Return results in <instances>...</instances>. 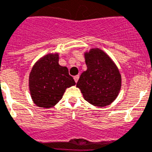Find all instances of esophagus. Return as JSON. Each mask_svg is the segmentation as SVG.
<instances>
[{
	"label": "esophagus",
	"mask_w": 152,
	"mask_h": 152,
	"mask_svg": "<svg viewBox=\"0 0 152 152\" xmlns=\"http://www.w3.org/2000/svg\"><path fill=\"white\" fill-rule=\"evenodd\" d=\"M79 78H80V76H79V75L74 76V80H75V82H76V83H77V81H78Z\"/></svg>",
	"instance_id": "1"
}]
</instances>
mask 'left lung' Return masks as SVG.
Wrapping results in <instances>:
<instances>
[{"label":"left lung","mask_w":152,"mask_h":152,"mask_svg":"<svg viewBox=\"0 0 152 152\" xmlns=\"http://www.w3.org/2000/svg\"><path fill=\"white\" fill-rule=\"evenodd\" d=\"M87 70L81 74L76 87L86 101L93 106H108L118 97L121 76L110 57L99 49L84 53Z\"/></svg>","instance_id":"8db88e82"}]
</instances>
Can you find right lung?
<instances>
[{"instance_id":"obj_1","label":"right lung","mask_w":152,"mask_h":152,"mask_svg":"<svg viewBox=\"0 0 152 152\" xmlns=\"http://www.w3.org/2000/svg\"><path fill=\"white\" fill-rule=\"evenodd\" d=\"M58 53H49L34 64L29 76V88L36 106L50 108L62 99L66 88L76 84L66 67L58 64Z\"/></svg>"}]
</instances>
